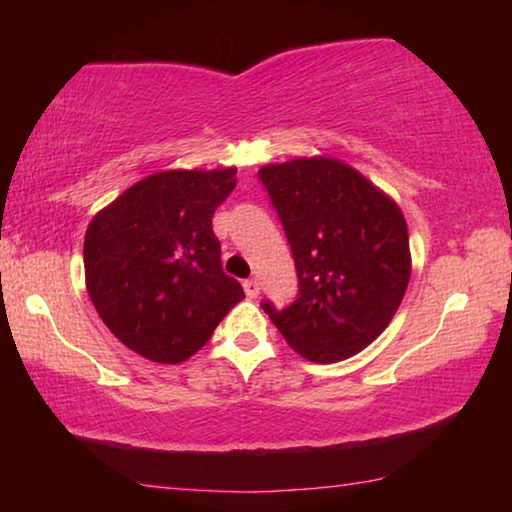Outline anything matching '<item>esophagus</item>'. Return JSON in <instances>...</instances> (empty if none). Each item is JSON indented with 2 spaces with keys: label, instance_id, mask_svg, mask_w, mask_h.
<instances>
[{
  "label": "esophagus",
  "instance_id": "1",
  "mask_svg": "<svg viewBox=\"0 0 512 512\" xmlns=\"http://www.w3.org/2000/svg\"><path fill=\"white\" fill-rule=\"evenodd\" d=\"M242 286H244V293H247V298H258V293H261V284H258L256 279H247Z\"/></svg>",
  "mask_w": 512,
  "mask_h": 512
}]
</instances>
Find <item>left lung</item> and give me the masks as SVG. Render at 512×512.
<instances>
[{
    "label": "left lung",
    "mask_w": 512,
    "mask_h": 512,
    "mask_svg": "<svg viewBox=\"0 0 512 512\" xmlns=\"http://www.w3.org/2000/svg\"><path fill=\"white\" fill-rule=\"evenodd\" d=\"M282 221L298 296L261 307L284 340L314 363L368 347L389 326L410 282V242L401 209L333 158H298L258 172Z\"/></svg>",
    "instance_id": "obj_1"
}]
</instances>
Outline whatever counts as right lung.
Returning <instances> with one entry per match:
<instances>
[{"label": "right lung", "mask_w": 512, "mask_h": 512, "mask_svg": "<svg viewBox=\"0 0 512 512\" xmlns=\"http://www.w3.org/2000/svg\"><path fill=\"white\" fill-rule=\"evenodd\" d=\"M230 170H170L130 186L90 221L88 296L125 347L179 363L212 338L244 291L221 265L212 216L237 186Z\"/></svg>", "instance_id": "1"}]
</instances>
